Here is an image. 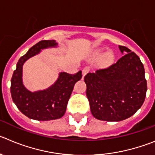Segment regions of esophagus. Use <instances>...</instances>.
<instances>
[{
    "label": "esophagus",
    "mask_w": 155,
    "mask_h": 155,
    "mask_svg": "<svg viewBox=\"0 0 155 155\" xmlns=\"http://www.w3.org/2000/svg\"><path fill=\"white\" fill-rule=\"evenodd\" d=\"M89 71H90V68L88 67H85L83 70H82V75H83V77L87 74Z\"/></svg>",
    "instance_id": "obj_1"
}]
</instances>
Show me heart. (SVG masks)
I'll use <instances>...</instances> for the list:
<instances>
[{
  "label": "heart",
  "instance_id": "obj_1",
  "mask_svg": "<svg viewBox=\"0 0 155 155\" xmlns=\"http://www.w3.org/2000/svg\"><path fill=\"white\" fill-rule=\"evenodd\" d=\"M102 53V50H97V51L95 52V56L98 58ZM114 56L113 53L112 52H107L105 53L103 56L101 57V62L104 65H109L110 64H112V62L114 61Z\"/></svg>",
  "mask_w": 155,
  "mask_h": 155
}]
</instances>
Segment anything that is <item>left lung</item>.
Returning a JSON list of instances; mask_svg holds the SVG:
<instances>
[{"mask_svg":"<svg viewBox=\"0 0 155 155\" xmlns=\"http://www.w3.org/2000/svg\"><path fill=\"white\" fill-rule=\"evenodd\" d=\"M119 49L124 55L115 64L84 78L92 115L101 120L120 121L131 117L146 97L144 65L130 49L120 45Z\"/></svg>","mask_w":155,"mask_h":155,"instance_id":"left-lung-1","label":"left lung"}]
</instances>
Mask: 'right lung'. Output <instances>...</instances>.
<instances>
[{
  "mask_svg": "<svg viewBox=\"0 0 155 155\" xmlns=\"http://www.w3.org/2000/svg\"><path fill=\"white\" fill-rule=\"evenodd\" d=\"M57 45L54 40H45L37 43L20 58L13 73L11 81L12 100L21 113L31 119L50 120L63 117L74 86L82 78L81 71L74 74L61 72L55 83L45 90L31 92L24 86L22 71L25 62L38 54L41 50L55 48Z\"/></svg>",
  "mask_w": 155,
  "mask_h": 155,
  "instance_id": "obj_1",
  "label": "right lung"
}]
</instances>
